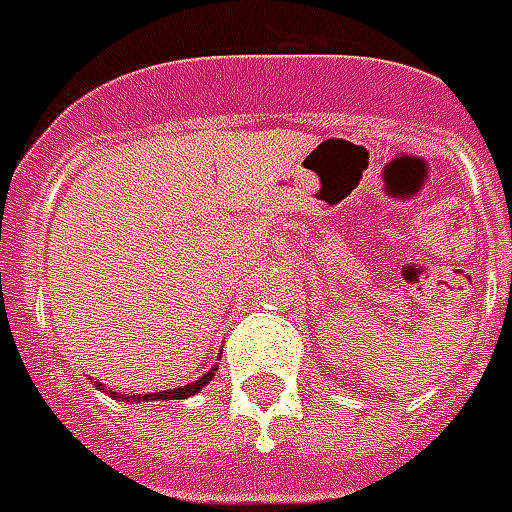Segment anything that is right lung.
Returning a JSON list of instances; mask_svg holds the SVG:
<instances>
[{
  "label": "right lung",
  "mask_w": 512,
  "mask_h": 512,
  "mask_svg": "<svg viewBox=\"0 0 512 512\" xmlns=\"http://www.w3.org/2000/svg\"><path fill=\"white\" fill-rule=\"evenodd\" d=\"M219 358H222V352H219ZM217 372V366H211L203 377H198L195 382H187V385H181V388H173V391H160V393H138V396H127V393H116V391H108V388H102L100 382H94L102 393H111L113 399H121V401H170V399H189V396H195L206 388L211 377Z\"/></svg>",
  "instance_id": "right-lung-1"
}]
</instances>
